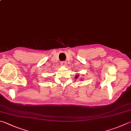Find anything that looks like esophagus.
<instances>
[{
    "mask_svg": "<svg viewBox=\"0 0 131 131\" xmlns=\"http://www.w3.org/2000/svg\"><path fill=\"white\" fill-rule=\"evenodd\" d=\"M61 64L62 65V66H66V64H67V62L66 61H61Z\"/></svg>",
    "mask_w": 131,
    "mask_h": 131,
    "instance_id": "obj_1",
    "label": "esophagus"
}]
</instances>
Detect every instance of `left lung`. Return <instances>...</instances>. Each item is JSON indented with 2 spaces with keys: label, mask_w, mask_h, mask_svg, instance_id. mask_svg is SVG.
<instances>
[{
  "label": "left lung",
  "mask_w": 131,
  "mask_h": 131,
  "mask_svg": "<svg viewBox=\"0 0 131 131\" xmlns=\"http://www.w3.org/2000/svg\"><path fill=\"white\" fill-rule=\"evenodd\" d=\"M79 77V75H76L75 76V79H77Z\"/></svg>",
  "instance_id": "8db88e82"
}]
</instances>
